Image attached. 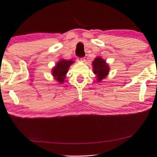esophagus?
I'll return each mask as SVG.
<instances>
[{"mask_svg": "<svg viewBox=\"0 0 157 157\" xmlns=\"http://www.w3.org/2000/svg\"><path fill=\"white\" fill-rule=\"evenodd\" d=\"M85 58H78V60H79V61H85Z\"/></svg>", "mask_w": 157, "mask_h": 157, "instance_id": "obj_1", "label": "esophagus"}]
</instances>
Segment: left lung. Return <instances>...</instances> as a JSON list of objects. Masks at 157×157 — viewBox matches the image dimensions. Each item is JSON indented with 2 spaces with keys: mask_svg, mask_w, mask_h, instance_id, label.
<instances>
[{
  "mask_svg": "<svg viewBox=\"0 0 157 157\" xmlns=\"http://www.w3.org/2000/svg\"><path fill=\"white\" fill-rule=\"evenodd\" d=\"M94 73L97 75L98 82H101L104 79L109 73V65L106 63V61L101 58L97 57L92 62Z\"/></svg>",
  "mask_w": 157,
  "mask_h": 157,
  "instance_id": "8db88e82",
  "label": "left lung"
}]
</instances>
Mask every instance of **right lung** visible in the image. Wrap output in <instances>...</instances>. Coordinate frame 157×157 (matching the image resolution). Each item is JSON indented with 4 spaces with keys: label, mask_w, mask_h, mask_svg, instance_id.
I'll list each match as a JSON object with an SVG mask.
<instances>
[{
    "label": "right lung",
    "mask_w": 157,
    "mask_h": 157,
    "mask_svg": "<svg viewBox=\"0 0 157 157\" xmlns=\"http://www.w3.org/2000/svg\"><path fill=\"white\" fill-rule=\"evenodd\" d=\"M73 63L71 60H61L56 64L53 67L52 71V74L54 76L55 79L60 83H63L65 78V75L68 71V68Z\"/></svg>",
    "instance_id": "add662e5"
}]
</instances>
